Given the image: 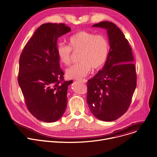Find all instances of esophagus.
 I'll use <instances>...</instances> for the list:
<instances>
[{
  "mask_svg": "<svg viewBox=\"0 0 157 157\" xmlns=\"http://www.w3.org/2000/svg\"><path fill=\"white\" fill-rule=\"evenodd\" d=\"M78 81H80V82H84V83H86V81H87L85 79H78Z\"/></svg>",
  "mask_w": 157,
  "mask_h": 157,
  "instance_id": "obj_1",
  "label": "esophagus"
}]
</instances>
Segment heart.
<instances>
[{
    "label": "heart",
    "mask_w": 157,
    "mask_h": 157,
    "mask_svg": "<svg viewBox=\"0 0 157 157\" xmlns=\"http://www.w3.org/2000/svg\"><path fill=\"white\" fill-rule=\"evenodd\" d=\"M68 42V45L60 44L57 48L59 59L65 65H69L71 63L72 50L81 51L79 56L80 62L67 70L66 75L68 78L80 79L88 75L91 67L99 68L106 62L109 44L104 36L81 31L71 35Z\"/></svg>",
    "instance_id": "heart-1"
}]
</instances>
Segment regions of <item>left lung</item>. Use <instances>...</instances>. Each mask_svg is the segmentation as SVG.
<instances>
[{
  "instance_id": "obj_1",
  "label": "left lung",
  "mask_w": 157,
  "mask_h": 157,
  "mask_svg": "<svg viewBox=\"0 0 157 157\" xmlns=\"http://www.w3.org/2000/svg\"><path fill=\"white\" fill-rule=\"evenodd\" d=\"M107 30L110 50L101 70L87 81V103L98 120L112 121L128 110L136 87L132 49L121 29L112 22L92 25Z\"/></svg>"
}]
</instances>
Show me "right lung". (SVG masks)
Listing matches in <instances>:
<instances>
[{
    "label": "right lung",
    "instance_id": "right-lung-1",
    "mask_svg": "<svg viewBox=\"0 0 157 157\" xmlns=\"http://www.w3.org/2000/svg\"><path fill=\"white\" fill-rule=\"evenodd\" d=\"M63 23L40 25L26 43L20 57L18 81L29 112L47 123L59 120L67 106L68 87L60 67L57 40L70 32Z\"/></svg>",
    "mask_w": 157,
    "mask_h": 157
}]
</instances>
